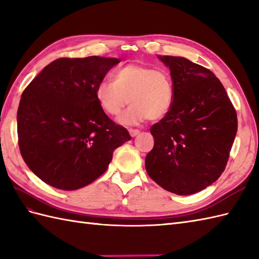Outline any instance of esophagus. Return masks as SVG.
<instances>
[{
	"instance_id": "obj_1",
	"label": "esophagus",
	"mask_w": 259,
	"mask_h": 259,
	"mask_svg": "<svg viewBox=\"0 0 259 259\" xmlns=\"http://www.w3.org/2000/svg\"><path fill=\"white\" fill-rule=\"evenodd\" d=\"M128 132H130V135H131L132 137H135V136H137V135L140 134V131H137V130H133V128L128 130Z\"/></svg>"
}]
</instances>
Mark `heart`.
<instances>
[{
    "instance_id": "obj_1",
    "label": "heart",
    "mask_w": 259,
    "mask_h": 259,
    "mask_svg": "<svg viewBox=\"0 0 259 259\" xmlns=\"http://www.w3.org/2000/svg\"><path fill=\"white\" fill-rule=\"evenodd\" d=\"M95 99L102 111L117 116L124 106L130 107L118 123L134 126L147 118L157 120L165 117L174 103V86L164 71L140 64H128L113 74L112 82L103 81L95 89Z\"/></svg>"
}]
</instances>
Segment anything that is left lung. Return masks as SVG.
Returning a JSON list of instances; mask_svg holds the SVG:
<instances>
[{
  "label": "left lung",
  "instance_id": "8db88e82",
  "mask_svg": "<svg viewBox=\"0 0 259 259\" xmlns=\"http://www.w3.org/2000/svg\"><path fill=\"white\" fill-rule=\"evenodd\" d=\"M157 57L170 71L174 103L151 127L154 147L146 155V171L166 191L195 194L225 169L237 133L236 111L207 68L182 56Z\"/></svg>",
  "mask_w": 259,
  "mask_h": 259
}]
</instances>
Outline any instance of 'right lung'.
<instances>
[{"label": "right lung", "mask_w": 259, "mask_h": 259, "mask_svg": "<svg viewBox=\"0 0 259 259\" xmlns=\"http://www.w3.org/2000/svg\"><path fill=\"white\" fill-rule=\"evenodd\" d=\"M120 61L89 56L55 60L28 84L17 110L21 155L50 186L75 191L108 168L132 137L102 111L96 86Z\"/></svg>", "instance_id": "add662e5"}]
</instances>
